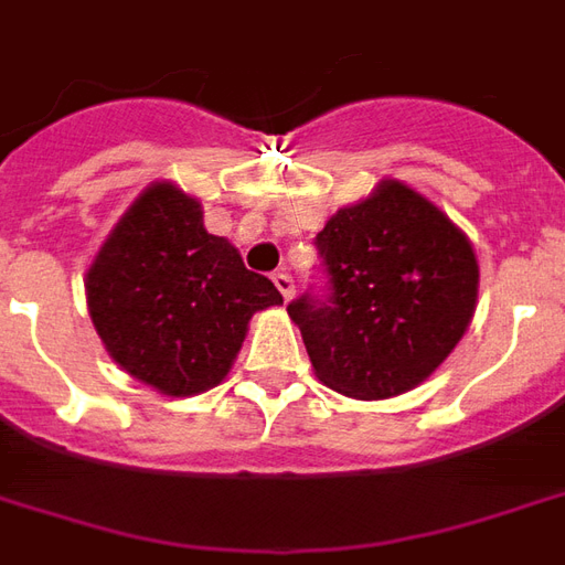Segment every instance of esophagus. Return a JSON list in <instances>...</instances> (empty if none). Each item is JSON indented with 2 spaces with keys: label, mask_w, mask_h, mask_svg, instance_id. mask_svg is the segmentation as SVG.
<instances>
[{
  "label": "esophagus",
  "mask_w": 565,
  "mask_h": 565,
  "mask_svg": "<svg viewBox=\"0 0 565 565\" xmlns=\"http://www.w3.org/2000/svg\"><path fill=\"white\" fill-rule=\"evenodd\" d=\"M271 281H275V287H278V290H281L284 302H290V299H294V294H296V284H294V278H290V275H287V271H278V275H275V278H271Z\"/></svg>",
  "instance_id": "obj_1"
}]
</instances>
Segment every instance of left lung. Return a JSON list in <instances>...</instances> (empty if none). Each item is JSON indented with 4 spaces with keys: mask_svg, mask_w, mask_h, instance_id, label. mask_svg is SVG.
Instances as JSON below:
<instances>
[{
    "mask_svg": "<svg viewBox=\"0 0 565 565\" xmlns=\"http://www.w3.org/2000/svg\"><path fill=\"white\" fill-rule=\"evenodd\" d=\"M329 294L287 305L317 380L380 401L428 380L461 341L479 296L473 245L398 179L338 209L317 233Z\"/></svg>",
    "mask_w": 565,
    "mask_h": 565,
    "instance_id": "1",
    "label": "left lung"
}]
</instances>
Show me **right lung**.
<instances>
[{
  "instance_id": "obj_1",
  "label": "right lung",
  "mask_w": 565,
  "mask_h": 565,
  "mask_svg": "<svg viewBox=\"0 0 565 565\" xmlns=\"http://www.w3.org/2000/svg\"><path fill=\"white\" fill-rule=\"evenodd\" d=\"M86 302L116 365L161 395L188 398L227 377L250 317L284 299L203 227L198 198L152 182L95 254Z\"/></svg>"
}]
</instances>
